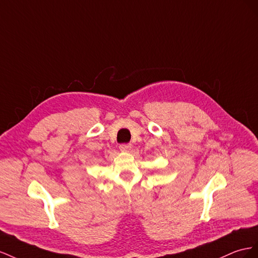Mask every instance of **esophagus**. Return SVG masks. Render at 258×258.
Returning a JSON list of instances; mask_svg holds the SVG:
<instances>
[{"mask_svg": "<svg viewBox=\"0 0 258 258\" xmlns=\"http://www.w3.org/2000/svg\"><path fill=\"white\" fill-rule=\"evenodd\" d=\"M119 148H120L121 151L128 152L131 150V148H132V145L131 144H122V145H120Z\"/></svg>", "mask_w": 258, "mask_h": 258, "instance_id": "esophagus-1", "label": "esophagus"}]
</instances>
